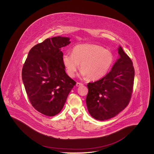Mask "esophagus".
Segmentation results:
<instances>
[{
  "mask_svg": "<svg viewBox=\"0 0 154 154\" xmlns=\"http://www.w3.org/2000/svg\"><path fill=\"white\" fill-rule=\"evenodd\" d=\"M82 85H83V84H82L81 82H77V84H76L77 87H80V86H82Z\"/></svg>",
  "mask_w": 154,
  "mask_h": 154,
  "instance_id": "esophagus-1",
  "label": "esophagus"
}]
</instances>
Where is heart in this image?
<instances>
[{
    "mask_svg": "<svg viewBox=\"0 0 154 154\" xmlns=\"http://www.w3.org/2000/svg\"><path fill=\"white\" fill-rule=\"evenodd\" d=\"M62 60L67 73L74 77L80 63V74L91 80H96L104 77L112 66L114 57L111 52L102 46L85 43L75 45L73 53H65Z\"/></svg>",
    "mask_w": 154,
    "mask_h": 154,
    "instance_id": "obj_1",
    "label": "heart"
}]
</instances>
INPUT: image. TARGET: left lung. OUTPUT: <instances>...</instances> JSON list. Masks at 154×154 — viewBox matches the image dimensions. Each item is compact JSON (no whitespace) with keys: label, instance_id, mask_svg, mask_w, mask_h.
<instances>
[{"label":"left lung","instance_id":"8db88e82","mask_svg":"<svg viewBox=\"0 0 154 154\" xmlns=\"http://www.w3.org/2000/svg\"><path fill=\"white\" fill-rule=\"evenodd\" d=\"M118 54L119 57L109 73L87 84L88 111L99 121L116 116L126 107L132 96L134 79L133 62L121 46Z\"/></svg>","mask_w":154,"mask_h":154}]
</instances>
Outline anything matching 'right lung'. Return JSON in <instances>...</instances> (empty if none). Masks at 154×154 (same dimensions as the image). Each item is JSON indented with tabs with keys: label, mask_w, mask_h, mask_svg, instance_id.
Masks as SVG:
<instances>
[{
	"label": "right lung",
	"mask_w": 154,
	"mask_h": 154,
	"mask_svg": "<svg viewBox=\"0 0 154 154\" xmlns=\"http://www.w3.org/2000/svg\"><path fill=\"white\" fill-rule=\"evenodd\" d=\"M70 38L54 37L33 47L22 67V79L32 106L47 116L63 109L67 96L76 84L65 72L61 48Z\"/></svg>",
	"instance_id": "obj_1"
}]
</instances>
